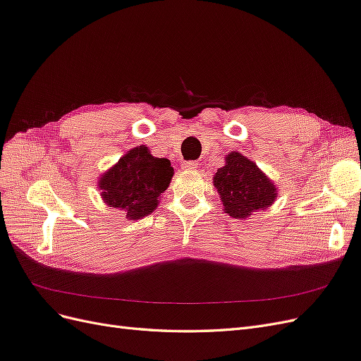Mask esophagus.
I'll use <instances>...</instances> for the list:
<instances>
[{
  "mask_svg": "<svg viewBox=\"0 0 361 361\" xmlns=\"http://www.w3.org/2000/svg\"><path fill=\"white\" fill-rule=\"evenodd\" d=\"M197 166H199L197 161H190V162H183L182 169L183 170H194V169H197Z\"/></svg>",
  "mask_w": 361,
  "mask_h": 361,
  "instance_id": "34e87169",
  "label": "esophagus"
}]
</instances>
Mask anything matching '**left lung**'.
<instances>
[{
  "mask_svg": "<svg viewBox=\"0 0 361 361\" xmlns=\"http://www.w3.org/2000/svg\"><path fill=\"white\" fill-rule=\"evenodd\" d=\"M214 187L220 194L224 212L243 220L256 211L267 209L277 197L276 185L239 152L226 155V164L214 176Z\"/></svg>",
  "mask_w": 361,
  "mask_h": 361,
  "instance_id": "1",
  "label": "left lung"
}]
</instances>
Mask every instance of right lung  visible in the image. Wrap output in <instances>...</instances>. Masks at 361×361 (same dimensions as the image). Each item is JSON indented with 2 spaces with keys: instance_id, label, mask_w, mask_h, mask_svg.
I'll return each instance as SVG.
<instances>
[{
  "instance_id": "add662e5",
  "label": "right lung",
  "mask_w": 361,
  "mask_h": 361,
  "mask_svg": "<svg viewBox=\"0 0 361 361\" xmlns=\"http://www.w3.org/2000/svg\"><path fill=\"white\" fill-rule=\"evenodd\" d=\"M173 167L166 158H155L145 146L130 149L97 182L108 207L125 211L129 220H140L157 209L169 188Z\"/></svg>"
}]
</instances>
